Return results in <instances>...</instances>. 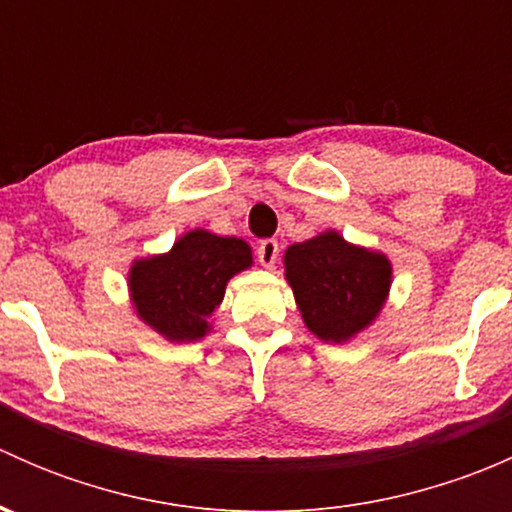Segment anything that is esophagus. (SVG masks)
<instances>
[{"instance_id": "34e87169", "label": "esophagus", "mask_w": 512, "mask_h": 512, "mask_svg": "<svg viewBox=\"0 0 512 512\" xmlns=\"http://www.w3.org/2000/svg\"><path fill=\"white\" fill-rule=\"evenodd\" d=\"M277 255H280V245H277V240H262L260 245H257V260H260L262 267H275L277 262Z\"/></svg>"}]
</instances>
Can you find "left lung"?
Here are the masks:
<instances>
[{
    "label": "left lung",
    "mask_w": 512,
    "mask_h": 512,
    "mask_svg": "<svg viewBox=\"0 0 512 512\" xmlns=\"http://www.w3.org/2000/svg\"><path fill=\"white\" fill-rule=\"evenodd\" d=\"M285 275L309 332L342 344L369 327L384 307L391 262L327 230L287 247Z\"/></svg>",
    "instance_id": "1"
}]
</instances>
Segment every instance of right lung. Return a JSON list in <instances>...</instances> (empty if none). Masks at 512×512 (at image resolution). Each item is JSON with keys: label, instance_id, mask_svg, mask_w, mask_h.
I'll return each mask as SVG.
<instances>
[{"label": "right lung", "instance_id": "add662e5", "mask_svg": "<svg viewBox=\"0 0 512 512\" xmlns=\"http://www.w3.org/2000/svg\"><path fill=\"white\" fill-rule=\"evenodd\" d=\"M252 265L245 240L190 230L165 255L133 262L128 287L136 312L170 342H195L225 297L232 275Z\"/></svg>", "mask_w": 512, "mask_h": 512}]
</instances>
